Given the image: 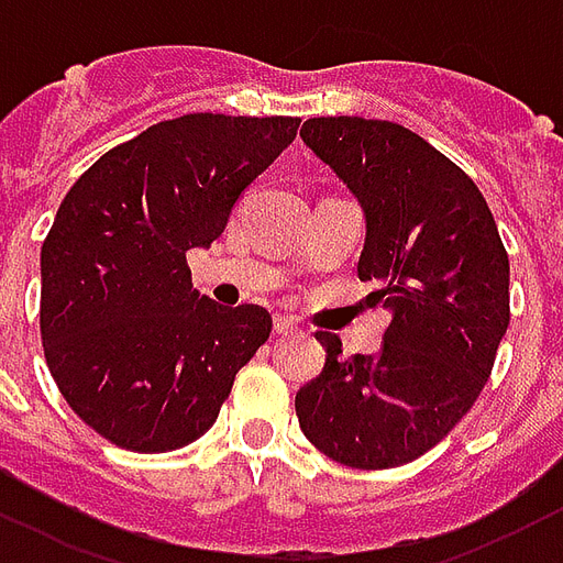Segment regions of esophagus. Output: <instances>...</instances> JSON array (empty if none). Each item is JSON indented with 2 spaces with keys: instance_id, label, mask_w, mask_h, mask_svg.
Instances as JSON below:
<instances>
[{
  "instance_id": "34e87169",
  "label": "esophagus",
  "mask_w": 563,
  "mask_h": 563,
  "mask_svg": "<svg viewBox=\"0 0 563 563\" xmlns=\"http://www.w3.org/2000/svg\"><path fill=\"white\" fill-rule=\"evenodd\" d=\"M274 331L277 334H298V322H295L292 316H274Z\"/></svg>"
}]
</instances>
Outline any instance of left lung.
Returning a JSON list of instances; mask_svg holds the SVG:
<instances>
[{"label": "left lung", "mask_w": 563, "mask_h": 563, "mask_svg": "<svg viewBox=\"0 0 563 563\" xmlns=\"http://www.w3.org/2000/svg\"><path fill=\"white\" fill-rule=\"evenodd\" d=\"M301 140L364 208L357 277L390 310L378 355L343 357L295 397L316 448L349 468H394L435 448L493 373L510 324V262L472 178L409 128L357 115L307 119Z\"/></svg>", "instance_id": "1"}]
</instances>
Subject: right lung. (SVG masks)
I'll return each mask as SVG.
<instances>
[{
  "instance_id": "obj_1",
  "label": "right lung",
  "mask_w": 563,
  "mask_h": 563,
  "mask_svg": "<svg viewBox=\"0 0 563 563\" xmlns=\"http://www.w3.org/2000/svg\"><path fill=\"white\" fill-rule=\"evenodd\" d=\"M298 124L223 112L157 122L62 199L41 247V343L62 397L112 444L166 453L197 441L268 340L265 307L194 289L187 250L227 229Z\"/></svg>"
}]
</instances>
